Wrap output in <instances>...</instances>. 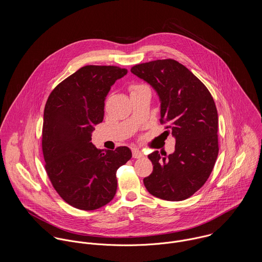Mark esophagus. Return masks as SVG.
I'll list each match as a JSON object with an SVG mask.
<instances>
[{
	"label": "esophagus",
	"instance_id": "obj_1",
	"mask_svg": "<svg viewBox=\"0 0 262 262\" xmlns=\"http://www.w3.org/2000/svg\"><path fill=\"white\" fill-rule=\"evenodd\" d=\"M132 154H133L134 158H141V157H143L142 151H140V150L137 149V148H134V149L132 150Z\"/></svg>",
	"mask_w": 262,
	"mask_h": 262
}]
</instances>
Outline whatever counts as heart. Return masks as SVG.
Returning <instances> with one entry per match:
<instances>
[{
	"label": "heart",
	"mask_w": 262,
	"mask_h": 262,
	"mask_svg": "<svg viewBox=\"0 0 262 262\" xmlns=\"http://www.w3.org/2000/svg\"><path fill=\"white\" fill-rule=\"evenodd\" d=\"M144 88H146V86H144V85H133V86L131 88V94H132V93H135V92H137V91H139V90H142V89H144Z\"/></svg>",
	"instance_id": "obj_1"
}]
</instances>
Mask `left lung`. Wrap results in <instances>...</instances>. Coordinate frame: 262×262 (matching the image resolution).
I'll return each mask as SVG.
<instances>
[{"mask_svg": "<svg viewBox=\"0 0 262 262\" xmlns=\"http://www.w3.org/2000/svg\"><path fill=\"white\" fill-rule=\"evenodd\" d=\"M131 73L156 92L160 122L176 139L174 152L153 151V171L143 180L150 193L165 201H184L204 186L219 152L218 113L206 85L173 59L134 66Z\"/></svg>", "mask_w": 262, "mask_h": 262, "instance_id": "left-lung-1", "label": "left lung"}]
</instances>
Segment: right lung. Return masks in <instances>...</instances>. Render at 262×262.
I'll list each match as a JSON object with an SVG mask.
<instances>
[{
  "mask_svg": "<svg viewBox=\"0 0 262 262\" xmlns=\"http://www.w3.org/2000/svg\"><path fill=\"white\" fill-rule=\"evenodd\" d=\"M127 70L86 66L61 81L50 94L43 115L42 151L48 178L71 206L92 211L111 202L117 169L132 152L126 146L98 149L92 143L95 126L103 122L105 100Z\"/></svg>",
  "mask_w": 262,
  "mask_h": 262,
  "instance_id": "obj_1",
  "label": "right lung"
}]
</instances>
